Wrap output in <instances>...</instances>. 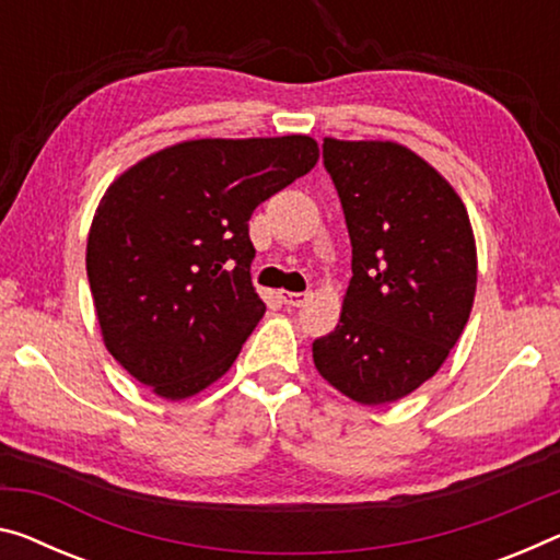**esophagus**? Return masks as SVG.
<instances>
[{"label":"esophagus","mask_w":560,"mask_h":560,"mask_svg":"<svg viewBox=\"0 0 560 560\" xmlns=\"http://www.w3.org/2000/svg\"><path fill=\"white\" fill-rule=\"evenodd\" d=\"M280 295V300L285 305H290V307H300L307 300V292H290V290H280L278 292Z\"/></svg>","instance_id":"esophagus-1"}]
</instances>
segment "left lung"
<instances>
[{
  "instance_id": "8db88e82",
  "label": "left lung",
  "mask_w": 560,
  "mask_h": 560,
  "mask_svg": "<svg viewBox=\"0 0 560 560\" xmlns=\"http://www.w3.org/2000/svg\"><path fill=\"white\" fill-rule=\"evenodd\" d=\"M323 165L352 245L340 323L313 342L317 373L363 406L420 388L445 363L476 298L466 205L416 152L325 137Z\"/></svg>"
}]
</instances>
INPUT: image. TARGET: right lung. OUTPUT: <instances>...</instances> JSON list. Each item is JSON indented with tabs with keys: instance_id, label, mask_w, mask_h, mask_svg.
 <instances>
[{
	"instance_id": "add662e5",
	"label": "right lung",
	"mask_w": 560,
	"mask_h": 560,
	"mask_svg": "<svg viewBox=\"0 0 560 560\" xmlns=\"http://www.w3.org/2000/svg\"><path fill=\"white\" fill-rule=\"evenodd\" d=\"M305 135L175 144L119 175L94 212L88 278L102 338L167 400L208 388L265 315L255 208L315 167Z\"/></svg>"
}]
</instances>
